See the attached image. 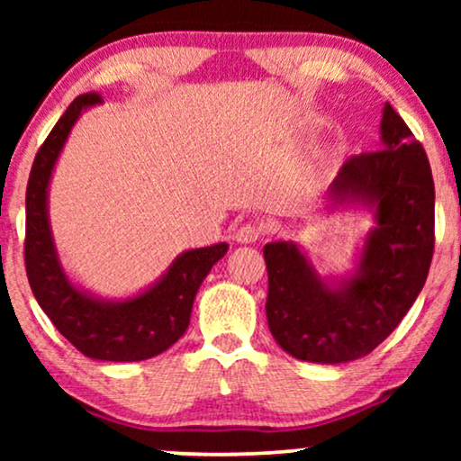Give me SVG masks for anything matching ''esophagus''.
I'll return each mask as SVG.
<instances>
[{
  "mask_svg": "<svg viewBox=\"0 0 461 461\" xmlns=\"http://www.w3.org/2000/svg\"><path fill=\"white\" fill-rule=\"evenodd\" d=\"M262 235H264L262 224L245 222V224L239 226V230L235 232V239L239 243H256Z\"/></svg>",
  "mask_w": 461,
  "mask_h": 461,
  "instance_id": "34e87169",
  "label": "esophagus"
}]
</instances>
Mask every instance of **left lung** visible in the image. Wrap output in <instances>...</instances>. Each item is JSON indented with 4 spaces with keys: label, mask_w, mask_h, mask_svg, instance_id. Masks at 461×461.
Segmentation results:
<instances>
[{
    "label": "left lung",
    "mask_w": 461,
    "mask_h": 461,
    "mask_svg": "<svg viewBox=\"0 0 461 461\" xmlns=\"http://www.w3.org/2000/svg\"><path fill=\"white\" fill-rule=\"evenodd\" d=\"M384 149L352 155L331 182L336 199L375 207L357 275L321 281L294 243L264 245L267 319L276 344L308 363L369 355L396 330L424 287L434 254V180L426 150L386 103Z\"/></svg>",
    "instance_id": "8db88e82"
}]
</instances>
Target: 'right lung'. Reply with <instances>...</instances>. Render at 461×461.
Here are the masks:
<instances>
[{
  "instance_id": "right-lung-1",
  "label": "right lung",
  "mask_w": 461,
  "mask_h": 461,
  "mask_svg": "<svg viewBox=\"0 0 461 461\" xmlns=\"http://www.w3.org/2000/svg\"><path fill=\"white\" fill-rule=\"evenodd\" d=\"M103 103L96 92L81 94L37 150L27 185L24 268L41 311L81 355L98 361H144L161 355L191 323L194 295L229 245L191 249L176 258L167 275L128 302H103L71 285L62 273L48 224V182L79 113Z\"/></svg>"
}]
</instances>
